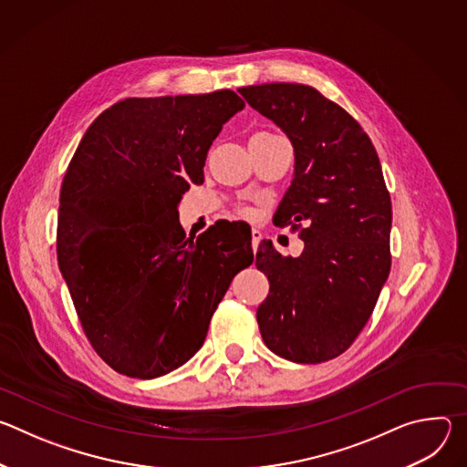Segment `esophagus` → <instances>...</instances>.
Masks as SVG:
<instances>
[{"label":"esophagus","mask_w":467,"mask_h":467,"mask_svg":"<svg viewBox=\"0 0 467 467\" xmlns=\"http://www.w3.org/2000/svg\"><path fill=\"white\" fill-rule=\"evenodd\" d=\"M260 240H262V233H260L258 229H253V231H251V245H253V249L258 247Z\"/></svg>","instance_id":"esophagus-1"}]
</instances>
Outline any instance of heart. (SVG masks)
Returning a JSON list of instances; mask_svg holds the SVG:
<instances>
[{"label": "heart", "mask_w": 467, "mask_h": 467, "mask_svg": "<svg viewBox=\"0 0 467 467\" xmlns=\"http://www.w3.org/2000/svg\"><path fill=\"white\" fill-rule=\"evenodd\" d=\"M242 214H244V216H251V211H249V209H242Z\"/></svg>", "instance_id": "b5f03b06"}]
</instances>
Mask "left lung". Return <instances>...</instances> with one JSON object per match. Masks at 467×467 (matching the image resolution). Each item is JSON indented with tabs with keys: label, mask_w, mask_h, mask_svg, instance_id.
<instances>
[{
	"label": "left lung",
	"mask_w": 467,
	"mask_h": 467,
	"mask_svg": "<svg viewBox=\"0 0 467 467\" xmlns=\"http://www.w3.org/2000/svg\"><path fill=\"white\" fill-rule=\"evenodd\" d=\"M294 146V179L274 216L305 249L283 256L260 242L256 268L270 294L256 310L275 355L319 364L342 355L368 323L389 275L391 202L369 137L316 88L265 83L238 90Z\"/></svg>",
	"instance_id": "1"
}]
</instances>
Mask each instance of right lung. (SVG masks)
<instances>
[{"mask_svg":"<svg viewBox=\"0 0 467 467\" xmlns=\"http://www.w3.org/2000/svg\"><path fill=\"white\" fill-rule=\"evenodd\" d=\"M244 107L233 90L123 99L87 129L64 175L58 268L88 342L121 375L157 379L188 362L253 262L251 238L225 223L186 238L177 211Z\"/></svg>","mask_w":467,"mask_h":467,"instance_id":"add662e5","label":"right lung"}]
</instances>
